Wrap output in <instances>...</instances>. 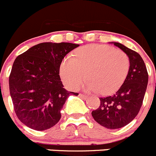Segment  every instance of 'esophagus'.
<instances>
[{"instance_id":"1","label":"esophagus","mask_w":156,"mask_h":156,"mask_svg":"<svg viewBox=\"0 0 156 156\" xmlns=\"http://www.w3.org/2000/svg\"><path fill=\"white\" fill-rule=\"evenodd\" d=\"M79 96H80V98H83V99H87V98H88V95H84V94H83V93L79 94Z\"/></svg>"}]
</instances>
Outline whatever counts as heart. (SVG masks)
<instances>
[{"label": "heart", "mask_w": 156, "mask_h": 156, "mask_svg": "<svg viewBox=\"0 0 156 156\" xmlns=\"http://www.w3.org/2000/svg\"><path fill=\"white\" fill-rule=\"evenodd\" d=\"M130 58L121 50L106 44H90L67 56L61 64L60 74L69 88L77 89L86 77L89 91L107 95L118 90L130 70Z\"/></svg>", "instance_id": "1"}]
</instances>
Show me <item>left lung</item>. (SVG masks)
<instances>
[{
	"label": "left lung",
	"instance_id": "obj_1",
	"mask_svg": "<svg viewBox=\"0 0 156 156\" xmlns=\"http://www.w3.org/2000/svg\"><path fill=\"white\" fill-rule=\"evenodd\" d=\"M114 44L128 55L130 66L121 88L114 95L99 98V107L92 112L94 120L108 129L121 128L136 118L143 105L149 79L144 61L137 52L120 43Z\"/></svg>",
	"mask_w": 156,
	"mask_h": 156
}]
</instances>
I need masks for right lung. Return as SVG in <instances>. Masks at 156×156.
I'll list each match as a JSON object with an SVG mask.
<instances>
[{
    "mask_svg": "<svg viewBox=\"0 0 156 156\" xmlns=\"http://www.w3.org/2000/svg\"><path fill=\"white\" fill-rule=\"evenodd\" d=\"M79 44L44 42L15 59L9 76L10 93L18 119L35 130H44L60 121L61 111L70 95L64 88L60 66Z\"/></svg>",
    "mask_w": 156,
    "mask_h": 156,
    "instance_id": "add662e5",
    "label": "right lung"
}]
</instances>
